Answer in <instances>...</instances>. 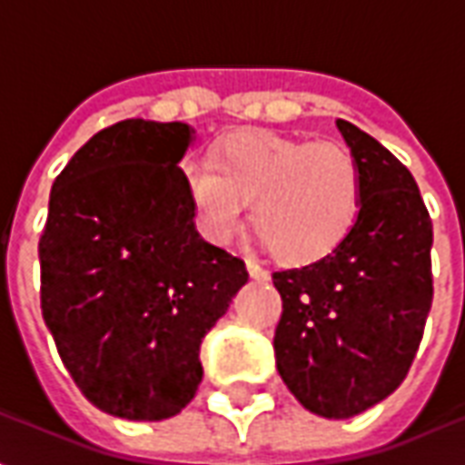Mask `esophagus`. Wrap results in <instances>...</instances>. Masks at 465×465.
Returning a JSON list of instances; mask_svg holds the SVG:
<instances>
[{
	"label": "esophagus",
	"instance_id": "obj_1",
	"mask_svg": "<svg viewBox=\"0 0 465 465\" xmlns=\"http://www.w3.org/2000/svg\"><path fill=\"white\" fill-rule=\"evenodd\" d=\"M246 269H249L252 279H256V282H269V272H266V269H263L259 262H253V259H246Z\"/></svg>",
	"mask_w": 465,
	"mask_h": 465
}]
</instances>
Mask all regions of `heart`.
I'll use <instances>...</instances> for the list:
<instances>
[{"label":"heart","instance_id":"1","mask_svg":"<svg viewBox=\"0 0 465 465\" xmlns=\"http://www.w3.org/2000/svg\"><path fill=\"white\" fill-rule=\"evenodd\" d=\"M182 182L206 242H232L253 203V229L289 266L331 256L351 236L363 206L359 159L336 139L229 134L216 143L212 162L183 163Z\"/></svg>","mask_w":465,"mask_h":465}]
</instances>
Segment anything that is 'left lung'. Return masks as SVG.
I'll use <instances>...</instances> for the list:
<instances>
[{"label": "left lung", "instance_id": "obj_1", "mask_svg": "<svg viewBox=\"0 0 465 465\" xmlns=\"http://www.w3.org/2000/svg\"><path fill=\"white\" fill-rule=\"evenodd\" d=\"M339 132L363 172L353 232L323 262L273 272L276 369L303 409L351 419L406 379L433 302V223L416 179L359 126Z\"/></svg>", "mask_w": 465, "mask_h": 465}]
</instances>
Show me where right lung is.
I'll return each mask as SVG.
<instances>
[{
    "label": "right lung",
    "mask_w": 465,
    "mask_h": 465,
    "mask_svg": "<svg viewBox=\"0 0 465 465\" xmlns=\"http://www.w3.org/2000/svg\"><path fill=\"white\" fill-rule=\"evenodd\" d=\"M192 129L124 119L56 176L39 239L42 316L96 409L172 419L202 383L206 333L249 282L246 263L203 242L183 193Z\"/></svg>",
    "instance_id": "obj_1"
}]
</instances>
